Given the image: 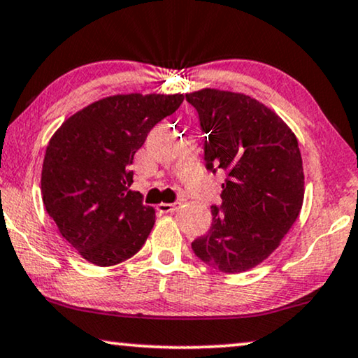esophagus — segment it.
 <instances>
[{
	"label": "esophagus",
	"instance_id": "esophagus-1",
	"mask_svg": "<svg viewBox=\"0 0 358 358\" xmlns=\"http://www.w3.org/2000/svg\"><path fill=\"white\" fill-rule=\"evenodd\" d=\"M180 201H175V203H162L157 206V210L159 213H175V210L180 209Z\"/></svg>",
	"mask_w": 358,
	"mask_h": 358
}]
</instances>
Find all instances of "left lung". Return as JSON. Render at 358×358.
Listing matches in <instances>:
<instances>
[{
  "mask_svg": "<svg viewBox=\"0 0 358 358\" xmlns=\"http://www.w3.org/2000/svg\"><path fill=\"white\" fill-rule=\"evenodd\" d=\"M199 115L204 162L224 172L222 206L191 243L194 255L225 274L245 273L268 258L299 217L305 175L299 141L273 110L250 95L219 89L186 94Z\"/></svg>",
  "mask_w": 358,
  "mask_h": 358,
  "instance_id": "8db88e82",
  "label": "left lung"
}]
</instances>
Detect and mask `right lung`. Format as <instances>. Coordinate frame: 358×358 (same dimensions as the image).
<instances>
[{
	"label": "right lung",
	"mask_w": 358,
	"mask_h": 358,
	"mask_svg": "<svg viewBox=\"0 0 358 358\" xmlns=\"http://www.w3.org/2000/svg\"><path fill=\"white\" fill-rule=\"evenodd\" d=\"M183 94H118L87 105L52 136L42 167V199L59 234L95 266L123 263L143 248L155 210L133 183L134 154Z\"/></svg>",
	"instance_id": "right-lung-1"
}]
</instances>
